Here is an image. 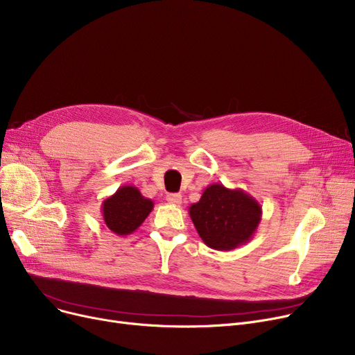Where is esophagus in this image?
<instances>
[{
	"instance_id": "1",
	"label": "esophagus",
	"mask_w": 355,
	"mask_h": 355,
	"mask_svg": "<svg viewBox=\"0 0 355 355\" xmlns=\"http://www.w3.org/2000/svg\"><path fill=\"white\" fill-rule=\"evenodd\" d=\"M166 201L174 204V206H180L181 201H182V196L177 194V193H171V194L166 196Z\"/></svg>"
}]
</instances>
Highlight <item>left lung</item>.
Returning <instances> with one entry per match:
<instances>
[{"mask_svg":"<svg viewBox=\"0 0 355 355\" xmlns=\"http://www.w3.org/2000/svg\"><path fill=\"white\" fill-rule=\"evenodd\" d=\"M189 213L204 243L216 250H233L246 245L262 220V206L254 197L218 182L202 191Z\"/></svg>","mask_w":355,"mask_h":355,"instance_id":"obj_1","label":"left lung"}]
</instances>
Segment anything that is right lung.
Segmentation results:
<instances>
[{
    "mask_svg": "<svg viewBox=\"0 0 355 355\" xmlns=\"http://www.w3.org/2000/svg\"><path fill=\"white\" fill-rule=\"evenodd\" d=\"M154 209V201L144 197L134 185H122L102 202L106 227L118 236L134 233Z\"/></svg>",
    "mask_w": 355,
    "mask_h": 355,
    "instance_id": "right-lung-1",
    "label": "right lung"
}]
</instances>
